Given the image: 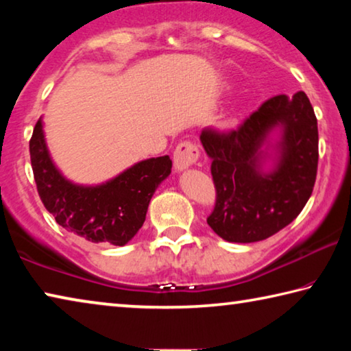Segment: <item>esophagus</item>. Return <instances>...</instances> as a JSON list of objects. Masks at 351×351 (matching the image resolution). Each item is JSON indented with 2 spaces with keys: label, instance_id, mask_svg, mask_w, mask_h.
Returning <instances> with one entry per match:
<instances>
[{
  "label": "esophagus",
  "instance_id": "esophagus-1",
  "mask_svg": "<svg viewBox=\"0 0 351 351\" xmlns=\"http://www.w3.org/2000/svg\"><path fill=\"white\" fill-rule=\"evenodd\" d=\"M198 158H199V150L197 145L187 141L181 142V144L176 147L175 154H173L175 170L176 171L187 170L189 167H192V165L197 162Z\"/></svg>",
  "mask_w": 351,
  "mask_h": 351
}]
</instances>
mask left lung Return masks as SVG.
Segmentation results:
<instances>
[{"instance_id": "8db88e82", "label": "left lung", "mask_w": 351, "mask_h": 351, "mask_svg": "<svg viewBox=\"0 0 351 351\" xmlns=\"http://www.w3.org/2000/svg\"><path fill=\"white\" fill-rule=\"evenodd\" d=\"M217 204L218 237L254 243L294 221L310 199L319 159L317 119L304 91L271 97L229 133L203 130Z\"/></svg>"}]
</instances>
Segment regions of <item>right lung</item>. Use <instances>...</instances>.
<instances>
[{
	"mask_svg": "<svg viewBox=\"0 0 351 351\" xmlns=\"http://www.w3.org/2000/svg\"><path fill=\"white\" fill-rule=\"evenodd\" d=\"M43 127L40 117L29 152L38 195L47 212L63 229L88 241L127 245L144 224L159 184L171 173L170 158H148L105 182L79 184L57 167Z\"/></svg>",
	"mask_w": 351,
	"mask_h": 351,
	"instance_id": "obj_1",
	"label": "right lung"
}]
</instances>
